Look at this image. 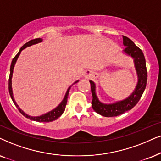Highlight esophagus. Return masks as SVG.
Returning a JSON list of instances; mask_svg holds the SVG:
<instances>
[{"label":"esophagus","mask_w":161,"mask_h":161,"mask_svg":"<svg viewBox=\"0 0 161 161\" xmlns=\"http://www.w3.org/2000/svg\"><path fill=\"white\" fill-rule=\"evenodd\" d=\"M84 76L85 77V78H87V79L90 78V77L91 76V71H90V70H86V71H85V74H84Z\"/></svg>","instance_id":"34e87169"}]
</instances>
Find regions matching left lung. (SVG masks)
Masks as SVG:
<instances>
[{
	"mask_svg": "<svg viewBox=\"0 0 161 161\" xmlns=\"http://www.w3.org/2000/svg\"><path fill=\"white\" fill-rule=\"evenodd\" d=\"M123 44L125 46L123 52L133 59L135 68L138 76V82L134 91L125 99L118 101L111 104H105L100 102L98 99L96 92V84L92 80H90L93 96V100L91 102L92 108L95 112L104 117L117 116L123 114L126 111L131 110L140 100L147 85V66L142 51L136 46V44L130 38L125 36H123Z\"/></svg>",
	"mask_w": 161,
	"mask_h": 161,
	"instance_id": "8db88e82",
	"label": "left lung"
}]
</instances>
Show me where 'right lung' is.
<instances>
[{
    "label": "right lung",
    "mask_w": 161,
    "mask_h": 161,
    "mask_svg": "<svg viewBox=\"0 0 161 161\" xmlns=\"http://www.w3.org/2000/svg\"><path fill=\"white\" fill-rule=\"evenodd\" d=\"M42 41V39H41V38H37V39L30 40V41L26 42V43L24 44L22 47H21L20 51H19V52L18 53V54H17L15 57H14L13 59H12V64H11V67H10L9 79H8V91H9L10 96H11V98H12V101H13L14 105L17 107V108L18 109V110L20 111L21 114H22L23 115H24L25 118H27V119H29L30 120H32V121H38V122H51V121H55L56 119H58V118L60 117L62 114L64 113V111H65V106H66V104H67L68 96V93H69V91H70V87H71L73 85L76 84V83L78 82L79 80L76 81L74 84H73L72 85H70V86L68 87L67 91H66V93H65V96H64L63 101H62V102H60V104H59V105L57 107V108H54L52 110L49 111V112H48V113H45V114H43V115H39V116H31V115H28L25 113L23 112V111L21 110L20 108H19V106L17 104L15 100H14V98L13 91H12V75H13L14 68V65H15L17 60H18L19 56H20V54L21 51H22L23 49L27 48V47L31 46H32V45L37 44V43H39V42H41Z\"/></svg>",
    "instance_id": "add662e5"
}]
</instances>
